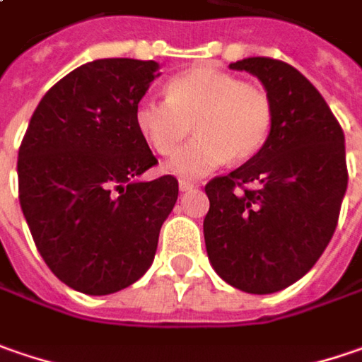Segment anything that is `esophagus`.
Here are the masks:
<instances>
[{
    "mask_svg": "<svg viewBox=\"0 0 362 362\" xmlns=\"http://www.w3.org/2000/svg\"><path fill=\"white\" fill-rule=\"evenodd\" d=\"M178 188H180V192H190V190H194V188H197V184L188 180H180L178 182Z\"/></svg>",
    "mask_w": 362,
    "mask_h": 362,
    "instance_id": "34e87169",
    "label": "esophagus"
}]
</instances>
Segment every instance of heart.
Returning a JSON list of instances; mask_svg holds the SVG:
<instances>
[{"label":"heart","instance_id":"1","mask_svg":"<svg viewBox=\"0 0 362 362\" xmlns=\"http://www.w3.org/2000/svg\"><path fill=\"white\" fill-rule=\"evenodd\" d=\"M164 95L165 99L146 97L137 103L135 127L151 150L168 156L194 123L197 137L164 164L168 174L184 180L211 174L228 158H253L272 132L269 95L230 72L198 66L170 78Z\"/></svg>","mask_w":362,"mask_h":362}]
</instances>
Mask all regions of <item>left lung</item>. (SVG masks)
Returning <instances> with one entry per match:
<instances>
[{"label": "left lung", "mask_w": 362, "mask_h": 362, "mask_svg": "<svg viewBox=\"0 0 362 362\" xmlns=\"http://www.w3.org/2000/svg\"><path fill=\"white\" fill-rule=\"evenodd\" d=\"M228 69L259 78L274 121L249 162L204 186V243L228 286L274 293L304 277L334 235L349 184L344 134L322 95L290 64L253 56Z\"/></svg>", "instance_id": "1"}]
</instances>
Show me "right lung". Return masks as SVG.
<instances>
[{
	"instance_id": "obj_1",
	"label": "right lung",
	"mask_w": 362,
	"mask_h": 362,
	"mask_svg": "<svg viewBox=\"0 0 362 362\" xmlns=\"http://www.w3.org/2000/svg\"><path fill=\"white\" fill-rule=\"evenodd\" d=\"M153 60L101 58L69 72L38 103L20 153V204L42 259L69 288L107 296L150 269L178 180L158 164L135 107Z\"/></svg>"
}]
</instances>
